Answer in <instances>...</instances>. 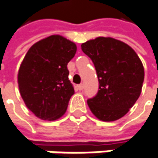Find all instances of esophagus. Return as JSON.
Returning a JSON list of instances; mask_svg holds the SVG:
<instances>
[{
  "mask_svg": "<svg viewBox=\"0 0 158 158\" xmlns=\"http://www.w3.org/2000/svg\"><path fill=\"white\" fill-rule=\"evenodd\" d=\"M83 88H84V87H83V85H82V84H79V85H78V86H77V88H78L79 90H82V89H83Z\"/></svg>",
  "mask_w": 158,
  "mask_h": 158,
  "instance_id": "esophagus-1",
  "label": "esophagus"
}]
</instances>
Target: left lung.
<instances>
[{
	"instance_id": "8db88e82",
	"label": "left lung",
	"mask_w": 158,
	"mask_h": 158,
	"mask_svg": "<svg viewBox=\"0 0 158 158\" xmlns=\"http://www.w3.org/2000/svg\"><path fill=\"white\" fill-rule=\"evenodd\" d=\"M81 49L93 61L99 82L97 95L88 99L91 112L104 122L122 118L141 93V60L131 46L111 37L89 40Z\"/></svg>"
}]
</instances>
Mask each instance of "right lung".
I'll return each mask as SVG.
<instances>
[{
    "instance_id": "add662e5",
    "label": "right lung",
    "mask_w": 158,
    "mask_h": 158,
    "mask_svg": "<svg viewBox=\"0 0 158 158\" xmlns=\"http://www.w3.org/2000/svg\"><path fill=\"white\" fill-rule=\"evenodd\" d=\"M76 51L73 42L51 35L35 43L27 52L18 82L26 106L36 117L54 121L65 114L74 94L67 65Z\"/></svg>"
}]
</instances>
